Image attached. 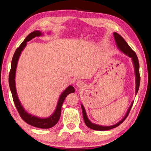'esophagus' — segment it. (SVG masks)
<instances>
[{"mask_svg": "<svg viewBox=\"0 0 151 151\" xmlns=\"http://www.w3.org/2000/svg\"><path fill=\"white\" fill-rule=\"evenodd\" d=\"M76 85H77V87H78V88H83L84 84V83L82 81H78Z\"/></svg>", "mask_w": 151, "mask_h": 151, "instance_id": "1", "label": "esophagus"}]
</instances>
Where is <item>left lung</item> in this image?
I'll use <instances>...</instances> for the list:
<instances>
[{"instance_id":"obj_1","label":"left lung","mask_w":151,"mask_h":151,"mask_svg":"<svg viewBox=\"0 0 151 151\" xmlns=\"http://www.w3.org/2000/svg\"><path fill=\"white\" fill-rule=\"evenodd\" d=\"M113 36L114 38H115V42L116 44V46L118 48V50L121 51L122 53L125 54L128 57H129L130 58H132V63L134 64V70H135V94H137V92L139 89V86H140V74H139V60L137 56L136 53L135 52H134L132 49L129 47V45H128V43L126 42V41L123 38L122 36L120 35H118L116 33H113ZM134 101L132 102L130 107L128 109V110L125 114V115L124 116L122 119L116 123L115 125H111V126H102V125H99L98 124H95V123H93L91 122L87 116V114L86 112V109L83 105V104H81V107H82V110H83V118L85 122V124L86 126L89 127V129L95 130H99V131H103V130H108L112 129H114V128H116V127L119 126L124 121L126 118L127 117L128 115L129 114V112L130 111V109L132 108V105H133Z\"/></svg>"}]
</instances>
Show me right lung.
Instances as JSON below:
<instances>
[{"mask_svg": "<svg viewBox=\"0 0 151 151\" xmlns=\"http://www.w3.org/2000/svg\"><path fill=\"white\" fill-rule=\"evenodd\" d=\"M43 35V34L40 31H34L33 32L29 34V35L23 41V42L16 49V52L13 55L11 62V68L9 72V87L12 93L14 103L17 110L20 115L22 119L28 123V124L31 126L40 128V129H50V128H52L54 125H55L58 122L59 119H60L62 104L68 94L74 93L75 89L74 87L72 85H70L62 93L60 97L58 98V101L55 110L54 111L52 115H50L47 118H40L31 115V114L27 112L26 109L22 106V105L19 101V98H18L15 82L16 71L17 65V62L19 60L22 51L26 46L27 42L35 37H39V36Z\"/></svg>", "mask_w": 151, "mask_h": 151, "instance_id": "1", "label": "right lung"}]
</instances>
